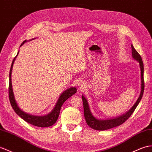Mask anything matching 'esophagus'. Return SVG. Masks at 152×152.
I'll return each instance as SVG.
<instances>
[{
	"label": "esophagus",
	"mask_w": 152,
	"mask_h": 152,
	"mask_svg": "<svg viewBox=\"0 0 152 152\" xmlns=\"http://www.w3.org/2000/svg\"><path fill=\"white\" fill-rule=\"evenodd\" d=\"M80 83V86H82V87L83 86V84H82V83Z\"/></svg>",
	"instance_id": "1"
}]
</instances>
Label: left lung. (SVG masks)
<instances>
[{
  "instance_id": "obj_1",
  "label": "left lung",
  "mask_w": 152,
  "mask_h": 152,
  "mask_svg": "<svg viewBox=\"0 0 152 152\" xmlns=\"http://www.w3.org/2000/svg\"><path fill=\"white\" fill-rule=\"evenodd\" d=\"M132 57L134 59L137 60V61L139 63L140 69V75H141V91L139 95V97L137 99L135 104L133 105V106L129 109V110L125 114L122 115L120 116H118L116 118H114L112 119H107V120H102L98 119L95 117L91 113L89 104L83 95L82 96L83 104V112H84V116L85 119H86V122L87 125L89 126L90 128H93L96 130H100V131H104V130H106L111 129L115 127L118 126L122 124L125 121L128 120L130 116H131L133 113L135 111L137 106L139 104L140 101L141 100V98L142 97L143 93H144V65L142 58H141L140 54H139L137 51L134 48L133 45H132Z\"/></svg>"
}]
</instances>
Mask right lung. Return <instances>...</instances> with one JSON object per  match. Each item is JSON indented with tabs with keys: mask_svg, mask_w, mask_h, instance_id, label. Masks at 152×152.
<instances>
[{
	"mask_svg": "<svg viewBox=\"0 0 152 152\" xmlns=\"http://www.w3.org/2000/svg\"><path fill=\"white\" fill-rule=\"evenodd\" d=\"M32 39V40H33ZM26 41L25 40L23 41L22 44L20 45V47H21L24 43H26ZM19 52H17V54L15 56L14 59H13V61L11 65V68H10V75H9V78H10V82H9V99L10 104H11L12 108L15 112L18 115L20 118H22L24 121H25L26 122L29 123V124L36 126L37 127H41V128H45V127H49L51 126L53 124H54L57 121L58 118V116L59 115V112L60 109L62 106L63 104L70 98L74 94L76 93V87H70L69 89L65 90L64 92L62 93L60 95L59 98H58V100L57 103L55 105V107L53 108L51 112L49 113L48 114L44 115V116H36V115H32L30 114H28L27 113L24 112L21 110L19 108V107L17 105L16 100L15 99V97H14V94L12 89V68L13 66L14 61H15V58H17V55L19 54Z\"/></svg>",
	"mask_w": 152,
	"mask_h": 152,
	"instance_id": "add662e5",
	"label": "right lung"
}]
</instances>
